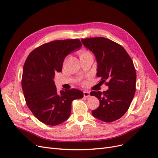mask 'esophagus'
Returning <instances> with one entry per match:
<instances>
[{"mask_svg":"<svg viewBox=\"0 0 158 158\" xmlns=\"http://www.w3.org/2000/svg\"><path fill=\"white\" fill-rule=\"evenodd\" d=\"M83 95H84L85 97H88L90 95L89 92H86V91H84V92H83Z\"/></svg>","mask_w":158,"mask_h":158,"instance_id":"1","label":"esophagus"}]
</instances>
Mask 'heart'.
Masks as SVG:
<instances>
[{
	"label": "heart",
	"mask_w": 158,
	"mask_h": 158,
	"mask_svg": "<svg viewBox=\"0 0 158 158\" xmlns=\"http://www.w3.org/2000/svg\"><path fill=\"white\" fill-rule=\"evenodd\" d=\"M87 54H90L88 51H81L80 52V55L82 56V55H87Z\"/></svg>",
	"instance_id": "b5f03b06"
}]
</instances>
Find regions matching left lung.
I'll return each instance as SVG.
<instances>
[{"instance_id": "1", "label": "left lung", "mask_w": 158, "mask_h": 158, "mask_svg": "<svg viewBox=\"0 0 158 158\" xmlns=\"http://www.w3.org/2000/svg\"><path fill=\"white\" fill-rule=\"evenodd\" d=\"M82 44L94 54L97 63V76L108 89L91 92L99 102L93 110L94 117L106 122L120 118L128 110L136 91V73L131 57L123 47L103 37L81 40Z\"/></svg>"}]
</instances>
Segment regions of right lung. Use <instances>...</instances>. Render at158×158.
Here are the masks:
<instances>
[{
  "instance_id": "1",
  "label": "right lung",
  "mask_w": 158,
  "mask_h": 158,
  "mask_svg": "<svg viewBox=\"0 0 158 158\" xmlns=\"http://www.w3.org/2000/svg\"><path fill=\"white\" fill-rule=\"evenodd\" d=\"M78 39L56 40L35 48L24 63L22 88L26 104L36 118L48 126H57L67 120L72 102L83 97L77 89L57 92L54 78L62 70L65 57L81 49Z\"/></svg>"
}]
</instances>
